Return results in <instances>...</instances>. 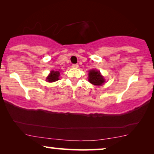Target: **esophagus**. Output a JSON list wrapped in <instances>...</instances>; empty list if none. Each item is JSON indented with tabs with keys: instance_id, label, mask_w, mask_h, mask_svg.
<instances>
[{
	"instance_id": "34e87169",
	"label": "esophagus",
	"mask_w": 154,
	"mask_h": 154,
	"mask_svg": "<svg viewBox=\"0 0 154 154\" xmlns=\"http://www.w3.org/2000/svg\"><path fill=\"white\" fill-rule=\"evenodd\" d=\"M72 67H73V68H78V67H79V64H72Z\"/></svg>"
}]
</instances>
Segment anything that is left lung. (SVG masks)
Listing matches in <instances>:
<instances>
[{
	"mask_svg": "<svg viewBox=\"0 0 154 154\" xmlns=\"http://www.w3.org/2000/svg\"><path fill=\"white\" fill-rule=\"evenodd\" d=\"M88 81L92 85L101 86L105 83V79L101 75L100 71L92 69L88 73Z\"/></svg>",
	"mask_w": 154,
	"mask_h": 154,
	"instance_id": "8db88e82",
	"label": "left lung"
}]
</instances>
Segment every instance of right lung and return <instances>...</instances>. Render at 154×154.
Listing matches in <instances>:
<instances>
[{"label":"right lung","instance_id":"obj_1","mask_svg":"<svg viewBox=\"0 0 154 154\" xmlns=\"http://www.w3.org/2000/svg\"><path fill=\"white\" fill-rule=\"evenodd\" d=\"M60 73L58 71H52L49 75H48L46 81L52 83V82H55L59 80V76H60Z\"/></svg>","mask_w":154,"mask_h":154}]
</instances>
